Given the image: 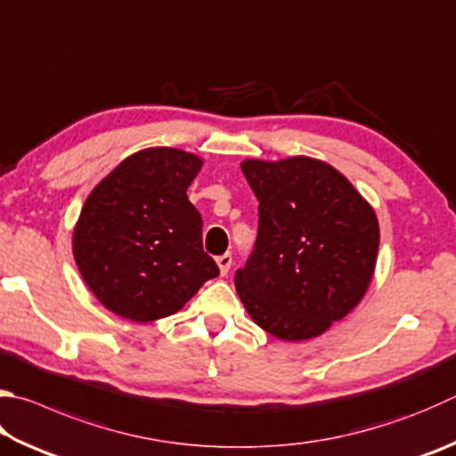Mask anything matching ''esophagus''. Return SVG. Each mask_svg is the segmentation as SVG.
<instances>
[{
  "label": "esophagus",
  "instance_id": "34e87169",
  "mask_svg": "<svg viewBox=\"0 0 456 456\" xmlns=\"http://www.w3.org/2000/svg\"><path fill=\"white\" fill-rule=\"evenodd\" d=\"M231 265H233V256H231L229 253H225V255H221V256H217V267H219V273L223 277L227 275L229 273V269H231Z\"/></svg>",
  "mask_w": 456,
  "mask_h": 456
}]
</instances>
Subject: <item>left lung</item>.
Listing matches in <instances>:
<instances>
[{"mask_svg":"<svg viewBox=\"0 0 456 456\" xmlns=\"http://www.w3.org/2000/svg\"><path fill=\"white\" fill-rule=\"evenodd\" d=\"M259 201L255 249L235 289L261 329L307 341L365 297L379 253L375 209L333 165L307 155L245 159Z\"/></svg>","mask_w":456,"mask_h":456,"instance_id":"left-lung-1","label":"left lung"}]
</instances>
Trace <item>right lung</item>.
Listing matches in <instances>:
<instances>
[{"instance_id": "right-lung-1", "label": "right lung", "mask_w": 456, "mask_h": 456, "mask_svg": "<svg viewBox=\"0 0 456 456\" xmlns=\"http://www.w3.org/2000/svg\"><path fill=\"white\" fill-rule=\"evenodd\" d=\"M201 167V157L183 149L149 147L89 193L73 229V256L105 309L151 322L177 313L219 275L187 197Z\"/></svg>"}]
</instances>
